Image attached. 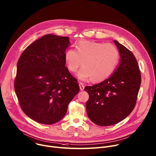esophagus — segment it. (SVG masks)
Segmentation results:
<instances>
[{"label": "esophagus", "mask_w": 156, "mask_h": 156, "mask_svg": "<svg viewBox=\"0 0 156 156\" xmlns=\"http://www.w3.org/2000/svg\"><path fill=\"white\" fill-rule=\"evenodd\" d=\"M79 87H80V90H83V89H84V85H83V84L82 83H81V82H79Z\"/></svg>", "instance_id": "obj_1"}]
</instances>
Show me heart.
<instances>
[{
  "instance_id": "heart-1",
  "label": "heart",
  "mask_w": 156,
  "mask_h": 156,
  "mask_svg": "<svg viewBox=\"0 0 156 156\" xmlns=\"http://www.w3.org/2000/svg\"><path fill=\"white\" fill-rule=\"evenodd\" d=\"M76 49L69 48L64 54V60L69 71L78 72L77 77L83 81L92 79L101 82L107 79L115 71L119 60L117 48L110 43L81 40L76 43ZM83 62L82 63V62Z\"/></svg>"
}]
</instances>
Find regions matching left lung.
Returning <instances> with one entry per match:
<instances>
[{
  "instance_id": "left-lung-1",
  "label": "left lung",
  "mask_w": 156,
  "mask_h": 156,
  "mask_svg": "<svg viewBox=\"0 0 156 156\" xmlns=\"http://www.w3.org/2000/svg\"><path fill=\"white\" fill-rule=\"evenodd\" d=\"M120 60L112 76L101 83L87 86L88 117L95 124L107 126L126 118L133 110L141 78L137 62L131 52L116 40Z\"/></svg>"
}]
</instances>
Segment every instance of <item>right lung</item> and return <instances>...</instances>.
Instances as JSON below:
<instances>
[{"label": "right lung", "mask_w": 156, "mask_h": 156, "mask_svg": "<svg viewBox=\"0 0 156 156\" xmlns=\"http://www.w3.org/2000/svg\"><path fill=\"white\" fill-rule=\"evenodd\" d=\"M69 44V37L46 34L30 44L17 62L16 95L23 112L38 123L58 122L79 92L77 80L65 66Z\"/></svg>", "instance_id": "right-lung-1"}]
</instances>
